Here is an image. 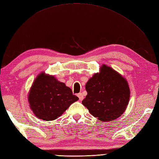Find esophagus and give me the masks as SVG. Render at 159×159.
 I'll use <instances>...</instances> for the list:
<instances>
[{
	"mask_svg": "<svg viewBox=\"0 0 159 159\" xmlns=\"http://www.w3.org/2000/svg\"><path fill=\"white\" fill-rule=\"evenodd\" d=\"M78 97L79 98V100H83V98H84V96H83V93H78Z\"/></svg>",
	"mask_w": 159,
	"mask_h": 159,
	"instance_id": "obj_1",
	"label": "esophagus"
}]
</instances>
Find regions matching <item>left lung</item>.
<instances>
[{"label":"left lung","instance_id":"left-lung-1","mask_svg":"<svg viewBox=\"0 0 159 159\" xmlns=\"http://www.w3.org/2000/svg\"><path fill=\"white\" fill-rule=\"evenodd\" d=\"M87 95L82 103L102 121L116 120L126 109L130 99L127 80L111 67L103 65L86 83Z\"/></svg>","mask_w":159,"mask_h":159}]
</instances>
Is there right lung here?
<instances>
[{
  "label": "right lung",
  "mask_w": 159,
  "mask_h": 159,
  "mask_svg": "<svg viewBox=\"0 0 159 159\" xmlns=\"http://www.w3.org/2000/svg\"><path fill=\"white\" fill-rule=\"evenodd\" d=\"M78 100L65 83L43 72L37 76L28 96L33 113L46 121L56 120Z\"/></svg>",
  "instance_id": "right-lung-1"
}]
</instances>
